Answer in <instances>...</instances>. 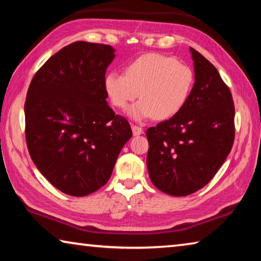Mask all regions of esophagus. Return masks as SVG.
Returning a JSON list of instances; mask_svg holds the SVG:
<instances>
[{
  "mask_svg": "<svg viewBox=\"0 0 261 261\" xmlns=\"http://www.w3.org/2000/svg\"><path fill=\"white\" fill-rule=\"evenodd\" d=\"M131 127H132V132H134L135 136H139V135H141L144 132L143 127H140L138 125H132Z\"/></svg>",
  "mask_w": 261,
  "mask_h": 261,
  "instance_id": "1",
  "label": "esophagus"
}]
</instances>
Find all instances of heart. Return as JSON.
Returning a JSON list of instances; mask_svg holds the SVG:
<instances>
[{
    "mask_svg": "<svg viewBox=\"0 0 261 261\" xmlns=\"http://www.w3.org/2000/svg\"><path fill=\"white\" fill-rule=\"evenodd\" d=\"M193 69L175 57L147 53L130 62L124 74L110 72L105 78V90L110 102L124 110L140 96L129 110L136 121L154 116L167 120L183 109L192 93Z\"/></svg>",
    "mask_w": 261,
    "mask_h": 261,
    "instance_id": "heart-1",
    "label": "heart"
}]
</instances>
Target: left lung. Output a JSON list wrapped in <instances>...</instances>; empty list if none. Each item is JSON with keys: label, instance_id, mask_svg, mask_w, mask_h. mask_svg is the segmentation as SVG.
<instances>
[{"label": "left lung", "instance_id": "8db88e82", "mask_svg": "<svg viewBox=\"0 0 261 261\" xmlns=\"http://www.w3.org/2000/svg\"><path fill=\"white\" fill-rule=\"evenodd\" d=\"M194 86L183 109L151 126L147 169L162 192L182 197L210 182L231 151L235 139V106L220 73L200 53L190 48Z\"/></svg>", "mask_w": 261, "mask_h": 261}]
</instances>
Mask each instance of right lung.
<instances>
[{"mask_svg": "<svg viewBox=\"0 0 261 261\" xmlns=\"http://www.w3.org/2000/svg\"><path fill=\"white\" fill-rule=\"evenodd\" d=\"M114 48L76 41L49 57L31 81L24 106L29 153L40 173L73 197L108 182L132 130L109 107L105 76Z\"/></svg>", "mask_w": 261, "mask_h": 261, "instance_id": "1", "label": "right lung"}]
</instances>
